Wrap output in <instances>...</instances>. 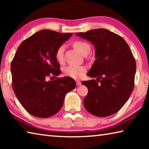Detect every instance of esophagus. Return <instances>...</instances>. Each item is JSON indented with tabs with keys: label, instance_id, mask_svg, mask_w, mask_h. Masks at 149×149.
Instances as JSON below:
<instances>
[{
	"label": "esophagus",
	"instance_id": "esophagus-1",
	"mask_svg": "<svg viewBox=\"0 0 149 149\" xmlns=\"http://www.w3.org/2000/svg\"><path fill=\"white\" fill-rule=\"evenodd\" d=\"M76 85H77V86H80V85H81V81H77Z\"/></svg>",
	"mask_w": 149,
	"mask_h": 149
}]
</instances>
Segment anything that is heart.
Here are the masks:
<instances>
[{
  "instance_id": "1",
  "label": "heart",
  "mask_w": 149,
  "mask_h": 149,
  "mask_svg": "<svg viewBox=\"0 0 149 149\" xmlns=\"http://www.w3.org/2000/svg\"><path fill=\"white\" fill-rule=\"evenodd\" d=\"M74 47L79 53L84 55L90 51L89 45L84 41H75L74 42ZM65 50L64 45L58 48L56 50L55 57L59 63L64 62V52ZM86 72V68L85 66H74V65H69L64 70V74L68 77L78 79L84 77L85 73Z\"/></svg>"
}]
</instances>
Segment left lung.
Segmentation results:
<instances>
[{"label": "left lung", "mask_w": 149, "mask_h": 149, "mask_svg": "<svg viewBox=\"0 0 149 149\" xmlns=\"http://www.w3.org/2000/svg\"><path fill=\"white\" fill-rule=\"evenodd\" d=\"M75 35L90 41L95 50L87 75L97 81L82 82L89 91L84 100L85 109L98 117L114 114L127 102L134 87L136 64L130 48L122 37L106 29Z\"/></svg>", "instance_id": "8db88e82"}]
</instances>
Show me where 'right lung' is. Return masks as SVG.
<instances>
[{"label": "right lung", "instance_id": "1", "mask_svg": "<svg viewBox=\"0 0 149 149\" xmlns=\"http://www.w3.org/2000/svg\"><path fill=\"white\" fill-rule=\"evenodd\" d=\"M72 35L41 30L22 42L15 54L11 63L12 87L21 104L35 117L56 114L65 95L75 88V81L69 77L47 80L60 75L55 54Z\"/></svg>", "mask_w": 149, "mask_h": 149}]
</instances>
